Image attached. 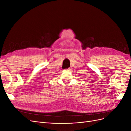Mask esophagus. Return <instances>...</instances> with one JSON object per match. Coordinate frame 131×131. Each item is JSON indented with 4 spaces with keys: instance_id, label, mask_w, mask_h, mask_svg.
I'll return each instance as SVG.
<instances>
[{
    "instance_id": "34e87169",
    "label": "esophagus",
    "mask_w": 131,
    "mask_h": 131,
    "mask_svg": "<svg viewBox=\"0 0 131 131\" xmlns=\"http://www.w3.org/2000/svg\"><path fill=\"white\" fill-rule=\"evenodd\" d=\"M67 70H68V71H71V70H72V68H69Z\"/></svg>"
}]
</instances>
